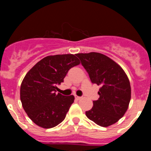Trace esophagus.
<instances>
[{
    "label": "esophagus",
    "mask_w": 151,
    "mask_h": 151,
    "mask_svg": "<svg viewBox=\"0 0 151 151\" xmlns=\"http://www.w3.org/2000/svg\"><path fill=\"white\" fill-rule=\"evenodd\" d=\"M75 98L76 100H80L82 98V97H79V96H77V95H75Z\"/></svg>",
    "instance_id": "34e87169"
}]
</instances>
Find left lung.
I'll return each instance as SVG.
<instances>
[{
    "label": "left lung",
    "instance_id": "1",
    "mask_svg": "<svg viewBox=\"0 0 151 151\" xmlns=\"http://www.w3.org/2000/svg\"><path fill=\"white\" fill-rule=\"evenodd\" d=\"M88 73L92 83L101 85L100 97L85 112L89 119L107 127L124 116L131 100V86L123 69L115 61L100 53L76 54Z\"/></svg>",
    "mask_w": 151,
    "mask_h": 151
}]
</instances>
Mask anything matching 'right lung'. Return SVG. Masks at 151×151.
Masks as SVG:
<instances>
[{
    "label": "right lung",
    "mask_w": 151,
    "mask_h": 151,
    "mask_svg": "<svg viewBox=\"0 0 151 151\" xmlns=\"http://www.w3.org/2000/svg\"><path fill=\"white\" fill-rule=\"evenodd\" d=\"M79 63L73 54L47 56L26 73L21 84L20 100L34 123L50 129L64 120L75 97L56 94L57 86L63 82L69 69Z\"/></svg>",
    "instance_id": "obj_1"
}]
</instances>
